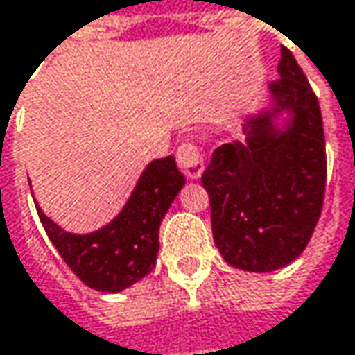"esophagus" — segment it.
<instances>
[{
	"label": "esophagus",
	"mask_w": 355,
	"mask_h": 355,
	"mask_svg": "<svg viewBox=\"0 0 355 355\" xmlns=\"http://www.w3.org/2000/svg\"><path fill=\"white\" fill-rule=\"evenodd\" d=\"M175 159L178 167L182 169V173L190 180H198L204 171V157L198 149L196 143H182L175 151Z\"/></svg>",
	"instance_id": "obj_1"
}]
</instances>
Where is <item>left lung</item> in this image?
I'll list each match as a JSON object with an SVG mask.
<instances>
[{"mask_svg":"<svg viewBox=\"0 0 355 355\" xmlns=\"http://www.w3.org/2000/svg\"><path fill=\"white\" fill-rule=\"evenodd\" d=\"M270 111L246 119V141L224 143L202 175L214 242L230 266L270 272L309 244L325 196V137L319 101L291 50L281 48ZM292 119L283 130L277 114Z\"/></svg>","mask_w":355,"mask_h":355,"instance_id":"obj_1","label":"left lung"}]
</instances>
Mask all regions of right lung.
<instances>
[{
    "instance_id": "obj_1",
    "label": "right lung",
    "mask_w": 355,
    "mask_h": 355,
    "mask_svg": "<svg viewBox=\"0 0 355 355\" xmlns=\"http://www.w3.org/2000/svg\"><path fill=\"white\" fill-rule=\"evenodd\" d=\"M186 178L167 155L145 167L125 208L113 222L90 234H72L38 210L48 239L64 263L90 289L116 293L131 287L155 266L159 224Z\"/></svg>"
}]
</instances>
